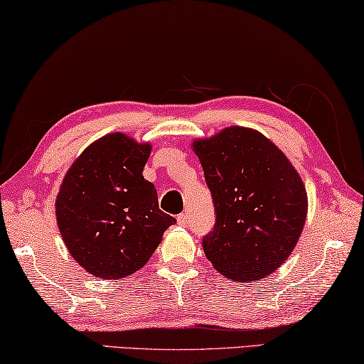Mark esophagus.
Here are the masks:
<instances>
[{
	"instance_id": "1",
	"label": "esophagus",
	"mask_w": 364,
	"mask_h": 364,
	"mask_svg": "<svg viewBox=\"0 0 364 364\" xmlns=\"http://www.w3.org/2000/svg\"><path fill=\"white\" fill-rule=\"evenodd\" d=\"M176 222H178V225H180V227H188L189 220H188L186 213H180V215L176 217Z\"/></svg>"
}]
</instances>
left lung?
I'll list each match as a JSON object with an SVG mask.
<instances>
[{
    "label": "left lung",
    "instance_id": "left-lung-1",
    "mask_svg": "<svg viewBox=\"0 0 364 364\" xmlns=\"http://www.w3.org/2000/svg\"><path fill=\"white\" fill-rule=\"evenodd\" d=\"M204 170L217 222L203 247L213 269L247 284L284 264L308 215L301 176L262 132L228 126L191 144Z\"/></svg>",
    "mask_w": 364,
    "mask_h": 364
}]
</instances>
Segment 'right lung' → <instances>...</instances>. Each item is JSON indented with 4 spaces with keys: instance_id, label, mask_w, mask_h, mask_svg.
Here are the masks:
<instances>
[{
    "instance_id": "right-lung-1",
    "label": "right lung",
    "mask_w": 364,
    "mask_h": 364,
    "mask_svg": "<svg viewBox=\"0 0 364 364\" xmlns=\"http://www.w3.org/2000/svg\"><path fill=\"white\" fill-rule=\"evenodd\" d=\"M151 151V142L109 132L85 147L63 178L58 228L69 255L94 277L118 280L137 272L175 223L142 176Z\"/></svg>"
}]
</instances>
